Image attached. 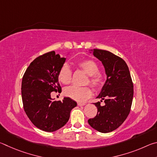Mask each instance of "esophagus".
I'll return each instance as SVG.
<instances>
[{
    "label": "esophagus",
    "instance_id": "obj_1",
    "mask_svg": "<svg viewBox=\"0 0 157 157\" xmlns=\"http://www.w3.org/2000/svg\"><path fill=\"white\" fill-rule=\"evenodd\" d=\"M85 105H86V103H81V102H79L78 105L79 106V107H82V106H84Z\"/></svg>",
    "mask_w": 157,
    "mask_h": 157
}]
</instances>
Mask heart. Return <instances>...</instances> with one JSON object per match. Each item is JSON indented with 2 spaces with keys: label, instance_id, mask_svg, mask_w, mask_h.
Listing matches in <instances>:
<instances>
[{
  "label": "heart",
  "instance_id": "heart-1",
  "mask_svg": "<svg viewBox=\"0 0 157 157\" xmlns=\"http://www.w3.org/2000/svg\"><path fill=\"white\" fill-rule=\"evenodd\" d=\"M79 68L82 69L84 72L89 75V79L86 83H89L95 88H98L102 86L104 78L102 74L98 72V66L94 61L91 59H84L77 63ZM72 78V71L67 64L63 65L61 68L58 79L63 84H68ZM66 96L71 98L78 102H84L89 98L92 94L91 90L87 86H69L64 90Z\"/></svg>",
  "mask_w": 157,
  "mask_h": 157
}]
</instances>
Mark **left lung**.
<instances>
[{
  "label": "left lung",
  "instance_id": "8db88e82",
  "mask_svg": "<svg viewBox=\"0 0 157 157\" xmlns=\"http://www.w3.org/2000/svg\"><path fill=\"white\" fill-rule=\"evenodd\" d=\"M89 51L102 62L107 79L96 97L101 100L105 98V105L101 106L100 102L94 103L98 113L88 123L98 132L109 133L120 127L128 116L134 86L128 66L122 58L107 50L91 49Z\"/></svg>",
  "mask_w": 157,
  "mask_h": 157
}]
</instances>
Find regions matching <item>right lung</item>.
Masks as SVG:
<instances>
[{"label":"right lung","mask_w":157,"mask_h":157,"mask_svg":"<svg viewBox=\"0 0 157 157\" xmlns=\"http://www.w3.org/2000/svg\"><path fill=\"white\" fill-rule=\"evenodd\" d=\"M66 59L55 51L47 52L36 57L23 77L21 95L25 113L37 128L45 132H52L64 126L77 106L70 98L54 101L50 95L52 91H62L58 75Z\"/></svg>","instance_id":"obj_1"}]
</instances>
